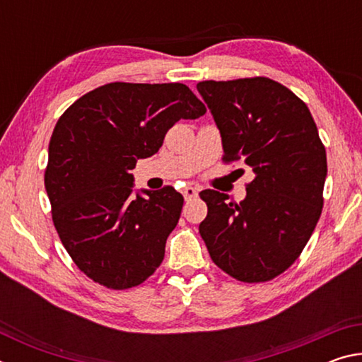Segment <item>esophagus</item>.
<instances>
[{
    "label": "esophagus",
    "instance_id": "esophagus-1",
    "mask_svg": "<svg viewBox=\"0 0 362 362\" xmlns=\"http://www.w3.org/2000/svg\"><path fill=\"white\" fill-rule=\"evenodd\" d=\"M196 196H198V188H194V187L183 188V198H185L187 201L196 198Z\"/></svg>",
    "mask_w": 362,
    "mask_h": 362
}]
</instances>
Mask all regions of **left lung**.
I'll return each instance as SVG.
<instances>
[{
  "label": "left lung",
  "mask_w": 362,
  "mask_h": 362,
  "mask_svg": "<svg viewBox=\"0 0 362 362\" xmlns=\"http://www.w3.org/2000/svg\"><path fill=\"white\" fill-rule=\"evenodd\" d=\"M222 136L223 161L252 170L240 204L204 189L199 233L212 262L243 283H263L302 254L322 211L326 148L303 100L269 78L201 81ZM243 170V169H238Z\"/></svg>",
  "instance_id": "1"
}]
</instances>
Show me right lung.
<instances>
[{
    "mask_svg": "<svg viewBox=\"0 0 362 362\" xmlns=\"http://www.w3.org/2000/svg\"><path fill=\"white\" fill-rule=\"evenodd\" d=\"M204 113L185 84L110 83L60 116L45 187L60 241L86 276L121 291L161 265L183 196L173 187L134 194L129 170L155 155L177 121Z\"/></svg>",
    "mask_w": 362,
    "mask_h": 362,
    "instance_id": "right-lung-1",
    "label": "right lung"
}]
</instances>
